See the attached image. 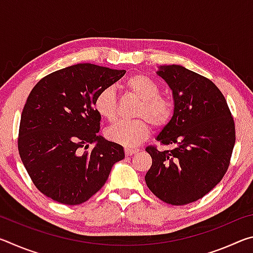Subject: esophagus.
Returning <instances> with one entry per match:
<instances>
[{
    "label": "esophagus",
    "instance_id": "1",
    "mask_svg": "<svg viewBox=\"0 0 253 253\" xmlns=\"http://www.w3.org/2000/svg\"><path fill=\"white\" fill-rule=\"evenodd\" d=\"M137 152H138V149H137V148H131V147H127V148H125V154H126V156H131V155H134V154H136Z\"/></svg>",
    "mask_w": 253,
    "mask_h": 253
}]
</instances>
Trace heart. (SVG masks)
Returning <instances> with one entry per match:
<instances>
[{"instance_id": "obj_1", "label": "heart", "mask_w": 253, "mask_h": 253, "mask_svg": "<svg viewBox=\"0 0 253 253\" xmlns=\"http://www.w3.org/2000/svg\"><path fill=\"white\" fill-rule=\"evenodd\" d=\"M123 88L140 99L130 122H119L108 128L106 135L111 142L125 147L136 146L147 138L151 131L149 123L161 128L168 125L173 116L174 104L168 96L161 93V85L145 74H132L124 80ZM93 108L101 118L113 123L118 116V98L113 87L104 88L97 93Z\"/></svg>"}]
</instances>
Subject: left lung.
I'll return each instance as SVG.
<instances>
[{
	"label": "left lung",
	"mask_w": 253,
	"mask_h": 253,
	"mask_svg": "<svg viewBox=\"0 0 253 253\" xmlns=\"http://www.w3.org/2000/svg\"><path fill=\"white\" fill-rule=\"evenodd\" d=\"M157 74L172 89L174 115L156 139L173 148L146 147L153 163L145 181L163 202L185 205L223 178L235 143L234 121L210 79L177 65L160 67Z\"/></svg>",
	"instance_id": "8db88e82"
}]
</instances>
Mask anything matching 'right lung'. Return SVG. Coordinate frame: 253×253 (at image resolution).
<instances>
[{"instance_id": "add662e5", "label": "right lung", "mask_w": 253, "mask_h": 253, "mask_svg": "<svg viewBox=\"0 0 253 253\" xmlns=\"http://www.w3.org/2000/svg\"><path fill=\"white\" fill-rule=\"evenodd\" d=\"M125 72L78 63L34 85L21 115L18 148L42 194L67 205L84 203L125 157L121 145L98 136L101 117L93 108L97 93Z\"/></svg>"}]
</instances>
